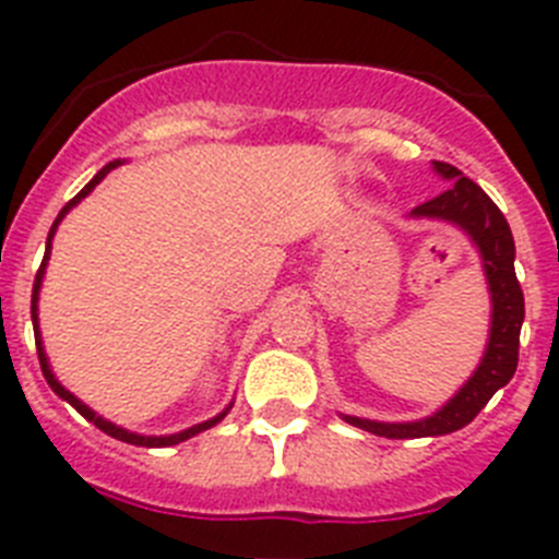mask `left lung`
<instances>
[{"label": "left lung", "mask_w": 559, "mask_h": 559, "mask_svg": "<svg viewBox=\"0 0 559 559\" xmlns=\"http://www.w3.org/2000/svg\"><path fill=\"white\" fill-rule=\"evenodd\" d=\"M433 170L445 181H451L445 192H439L437 199L426 201L412 210V218H437L459 226L467 231L473 246L481 254L484 276L490 285L492 302V322L487 349L471 380L448 400L445 406L433 412L426 419L414 423H378V419L349 417V426L364 428L374 437L386 439H419V437H442L464 428L476 419V414L490 403L492 394L507 386L518 369V344H521V324H523V290L515 276V240L507 218L501 215L492 199L476 181L462 176L448 162H433Z\"/></svg>", "instance_id": "obj_1"}]
</instances>
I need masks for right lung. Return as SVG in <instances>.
Instances as JSON below:
<instances>
[{
	"label": "right lung",
	"mask_w": 559,
	"mask_h": 559,
	"mask_svg": "<svg viewBox=\"0 0 559 559\" xmlns=\"http://www.w3.org/2000/svg\"><path fill=\"white\" fill-rule=\"evenodd\" d=\"M120 165H122L120 159H117V162H108V165L103 167L100 173H97L95 179L88 181V185L83 187L81 192H78L75 199L69 201V204L63 206L61 212H58L56 224H52V229H49V235H47V251H44L41 269H38V274H36V283H33V302H29V313H33V330H36V349H38V360H41V372H44V378H47L49 389H52V392H56L58 397H61V400H67L69 406H72V408H78V414H83V417H86L88 423H95V426L100 428L103 433H108V437H114V439H120V442H128V445H140V448H167V445H179V442H185V439L195 437V433L206 431V428H212V426H218L221 419H224L226 414H229L231 403H229V408H224V412L218 414V417L206 419V423H199V426L187 428V431L170 433V437H145V433H133V431H126V428L114 426V423H108V419H103L100 414H95V412H92V408H88L86 403H83V400H78L75 394L69 392V389H63L61 383H58V378H56V374H52V369H49L47 353H44V344H41V330H38V290H41V283H44V271H47V260H49V251H52V237H56V229H58V224H61V221L67 218V212L72 210V206H75V204H81V201L86 199L88 192L95 190V187L100 185L103 179H106L108 173H111L114 167H120Z\"/></svg>",
	"instance_id": "right-lung-1"
}]
</instances>
